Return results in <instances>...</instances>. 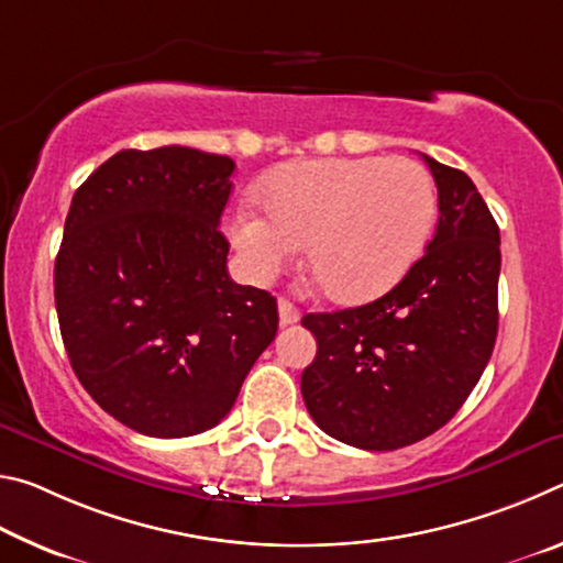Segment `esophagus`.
Instances as JSON below:
<instances>
[{
	"instance_id": "esophagus-1",
	"label": "esophagus",
	"mask_w": 563,
	"mask_h": 563,
	"mask_svg": "<svg viewBox=\"0 0 563 563\" xmlns=\"http://www.w3.org/2000/svg\"><path fill=\"white\" fill-rule=\"evenodd\" d=\"M278 316H280V325H295L300 320V310L288 298L278 300Z\"/></svg>"
}]
</instances>
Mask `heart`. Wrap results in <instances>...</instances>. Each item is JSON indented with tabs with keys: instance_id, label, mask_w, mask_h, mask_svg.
I'll return each mask as SVG.
<instances>
[{
	"instance_id": "heart-1",
	"label": "heart",
	"mask_w": 563,
	"mask_h": 563,
	"mask_svg": "<svg viewBox=\"0 0 563 563\" xmlns=\"http://www.w3.org/2000/svg\"><path fill=\"white\" fill-rule=\"evenodd\" d=\"M261 206L235 208L228 235L255 280L280 273L305 245V263L328 300L362 305L412 271L437 218L434 180L405 156L325 158L273 174Z\"/></svg>"
}]
</instances>
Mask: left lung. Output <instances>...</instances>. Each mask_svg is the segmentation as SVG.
<instances>
[{
	"instance_id": "8db88e82",
	"label": "left lung",
	"mask_w": 563,
	"mask_h": 563,
	"mask_svg": "<svg viewBox=\"0 0 563 563\" xmlns=\"http://www.w3.org/2000/svg\"><path fill=\"white\" fill-rule=\"evenodd\" d=\"M424 164L440 194L427 253L383 298L302 318L318 340L300 379L305 407L357 450H399L444 427L497 340L499 225L464 170Z\"/></svg>"
}]
</instances>
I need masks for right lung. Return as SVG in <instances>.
Listing matches in <instances>:
<instances>
[{
  "label": "right lung",
  "instance_id": "right-lung-1",
  "mask_svg": "<svg viewBox=\"0 0 563 563\" xmlns=\"http://www.w3.org/2000/svg\"><path fill=\"white\" fill-rule=\"evenodd\" d=\"M233 170L188 146L129 148L71 198L54 265L66 355L93 402L141 434L211 430L278 332L273 295L225 268Z\"/></svg>",
  "mask_w": 563,
  "mask_h": 563
}]
</instances>
